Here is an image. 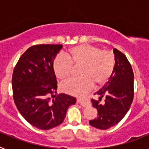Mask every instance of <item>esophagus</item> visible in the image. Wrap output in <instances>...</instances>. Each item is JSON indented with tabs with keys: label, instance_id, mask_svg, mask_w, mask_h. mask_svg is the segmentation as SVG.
I'll return each instance as SVG.
<instances>
[{
	"label": "esophagus",
	"instance_id": "34e87169",
	"mask_svg": "<svg viewBox=\"0 0 149 149\" xmlns=\"http://www.w3.org/2000/svg\"><path fill=\"white\" fill-rule=\"evenodd\" d=\"M77 102H78L81 105L82 107H85L88 105V101L86 98H77Z\"/></svg>",
	"mask_w": 149,
	"mask_h": 149
}]
</instances>
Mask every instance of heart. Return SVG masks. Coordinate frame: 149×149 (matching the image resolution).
<instances>
[{
    "instance_id": "heart-1",
    "label": "heart",
    "mask_w": 149,
    "mask_h": 149,
    "mask_svg": "<svg viewBox=\"0 0 149 149\" xmlns=\"http://www.w3.org/2000/svg\"><path fill=\"white\" fill-rule=\"evenodd\" d=\"M113 54L101 51L89 45H80L68 50L64 55H59L53 63L54 72L57 78L65 81L72 74V68L81 66L82 77L74 78L61 84L63 92L72 95L86 93L95 84V86L104 84L111 76L114 68Z\"/></svg>"
}]
</instances>
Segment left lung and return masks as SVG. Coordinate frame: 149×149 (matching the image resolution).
<instances>
[{
	"mask_svg": "<svg viewBox=\"0 0 149 149\" xmlns=\"http://www.w3.org/2000/svg\"><path fill=\"white\" fill-rule=\"evenodd\" d=\"M115 65L108 81L95 95L98 101L92 99L93 107L98 110V116L89 120V125L101 130L116 125L126 115L134 98V72L127 57L116 48L113 49ZM104 97L105 103H100Z\"/></svg>",
	"mask_w": 149,
	"mask_h": 149,
	"instance_id": "left-lung-1",
	"label": "left lung"
}]
</instances>
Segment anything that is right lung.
Masks as SVG:
<instances>
[{"instance_id":"obj_1","label":"right lung","mask_w":149,"mask_h":149,"mask_svg":"<svg viewBox=\"0 0 149 149\" xmlns=\"http://www.w3.org/2000/svg\"><path fill=\"white\" fill-rule=\"evenodd\" d=\"M62 45H39L22 55L13 74V98L19 113L34 127L49 130L60 125L76 98L60 93L54 72L55 57Z\"/></svg>"}]
</instances>
